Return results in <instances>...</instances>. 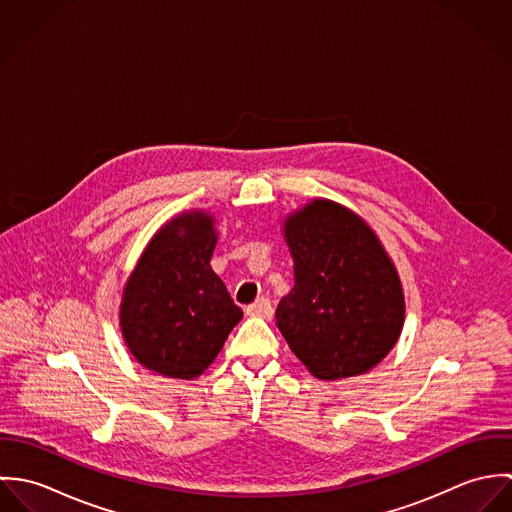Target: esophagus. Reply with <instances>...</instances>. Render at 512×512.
Here are the masks:
<instances>
[{
    "label": "esophagus",
    "instance_id": "1",
    "mask_svg": "<svg viewBox=\"0 0 512 512\" xmlns=\"http://www.w3.org/2000/svg\"><path fill=\"white\" fill-rule=\"evenodd\" d=\"M246 313L252 315V317H264V319H270L274 315V307L270 303L268 297H260L256 299L252 305L246 307Z\"/></svg>",
    "mask_w": 512,
    "mask_h": 512
}]
</instances>
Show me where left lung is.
Instances as JSON below:
<instances>
[{"label": "left lung", "instance_id": "1", "mask_svg": "<svg viewBox=\"0 0 512 512\" xmlns=\"http://www.w3.org/2000/svg\"><path fill=\"white\" fill-rule=\"evenodd\" d=\"M295 286L276 325L317 378L357 376L394 347L404 323L398 274L374 232L345 207L317 199L286 220Z\"/></svg>", "mask_w": 512, "mask_h": 512}]
</instances>
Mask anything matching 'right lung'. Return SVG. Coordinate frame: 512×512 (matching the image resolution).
<instances>
[{"mask_svg": "<svg viewBox=\"0 0 512 512\" xmlns=\"http://www.w3.org/2000/svg\"><path fill=\"white\" fill-rule=\"evenodd\" d=\"M215 244L209 215H181L153 236L130 276L120 309L122 333L149 370L169 378L199 376L242 319L211 268Z\"/></svg>", "mask_w": 512, "mask_h": 512, "instance_id": "right-lung-1", "label": "right lung"}]
</instances>
